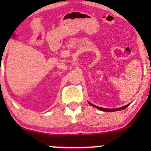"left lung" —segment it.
<instances>
[{
	"instance_id": "1",
	"label": "left lung",
	"mask_w": 151,
	"mask_h": 151,
	"mask_svg": "<svg viewBox=\"0 0 151 151\" xmlns=\"http://www.w3.org/2000/svg\"><path fill=\"white\" fill-rule=\"evenodd\" d=\"M89 105L95 107V108L99 109V110L101 111H106V112H113V111H120V110H122V109H126V107H128L129 106L130 104H129L124 106H122V107H120V108H116V109H105V108H101V107H99V106H96L92 104H91L90 102H89Z\"/></svg>"
}]
</instances>
